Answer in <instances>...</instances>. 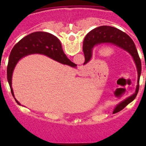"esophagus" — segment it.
I'll use <instances>...</instances> for the list:
<instances>
[{
    "label": "esophagus",
    "mask_w": 146,
    "mask_h": 146,
    "mask_svg": "<svg viewBox=\"0 0 146 146\" xmlns=\"http://www.w3.org/2000/svg\"><path fill=\"white\" fill-rule=\"evenodd\" d=\"M81 71H84V68H82V69H81Z\"/></svg>",
    "instance_id": "esophagus-1"
}]
</instances>
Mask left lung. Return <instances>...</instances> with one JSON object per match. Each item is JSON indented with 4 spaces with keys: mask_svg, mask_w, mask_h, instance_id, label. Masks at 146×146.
<instances>
[{
    "mask_svg": "<svg viewBox=\"0 0 146 146\" xmlns=\"http://www.w3.org/2000/svg\"><path fill=\"white\" fill-rule=\"evenodd\" d=\"M102 44L116 45L128 52L133 58L137 70L138 79L135 93L117 105L113 110V113H116L123 109L128 104L133 101L136 98L139 88L141 62L135 43L128 34L113 27L101 26L90 31L84 40L83 51L85 57V62L84 64L88 63L91 60L93 50L95 46Z\"/></svg>",
    "mask_w": 146,
    "mask_h": 146,
    "instance_id": "1",
    "label": "left lung"
}]
</instances>
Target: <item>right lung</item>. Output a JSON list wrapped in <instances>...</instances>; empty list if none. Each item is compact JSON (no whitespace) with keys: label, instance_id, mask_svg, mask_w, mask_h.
Instances as JSON below:
<instances>
[{"label":"right lung","instance_id":"1","mask_svg":"<svg viewBox=\"0 0 146 146\" xmlns=\"http://www.w3.org/2000/svg\"><path fill=\"white\" fill-rule=\"evenodd\" d=\"M35 53L44 55L58 62L72 67L77 66V64L72 62L64 54L60 40L53 35L44 31H37L24 37L15 44L11 50L7 69V80L11 94L18 104H20V103L15 98L11 86L13 72L16 64L21 58Z\"/></svg>","mask_w":146,"mask_h":146}]
</instances>
